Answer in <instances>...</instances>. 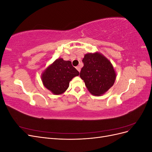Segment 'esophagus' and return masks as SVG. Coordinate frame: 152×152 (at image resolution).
Listing matches in <instances>:
<instances>
[{
  "label": "esophagus",
  "instance_id": "34e87169",
  "mask_svg": "<svg viewBox=\"0 0 152 152\" xmlns=\"http://www.w3.org/2000/svg\"><path fill=\"white\" fill-rule=\"evenodd\" d=\"M76 68H77V70L79 71V72H80V66H77V67H76Z\"/></svg>",
  "mask_w": 152,
  "mask_h": 152
}]
</instances>
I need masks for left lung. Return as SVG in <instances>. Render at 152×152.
I'll use <instances>...</instances> for the list:
<instances>
[{"instance_id": "8db88e82", "label": "left lung", "mask_w": 152, "mask_h": 152, "mask_svg": "<svg viewBox=\"0 0 152 152\" xmlns=\"http://www.w3.org/2000/svg\"><path fill=\"white\" fill-rule=\"evenodd\" d=\"M84 66L80 77L89 93L94 96L104 94L114 84L116 72L112 63L99 52L89 53L82 59Z\"/></svg>"}]
</instances>
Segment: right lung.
<instances>
[{"instance_id":"add662e5","label":"right lung","mask_w":152,"mask_h":152,"mask_svg":"<svg viewBox=\"0 0 152 152\" xmlns=\"http://www.w3.org/2000/svg\"><path fill=\"white\" fill-rule=\"evenodd\" d=\"M79 75L70 61L58 58L49 65L41 74V80L45 88L54 95L65 93L69 87L70 81Z\"/></svg>"}]
</instances>
